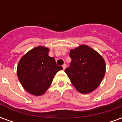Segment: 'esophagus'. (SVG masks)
<instances>
[{
  "label": "esophagus",
  "instance_id": "1",
  "mask_svg": "<svg viewBox=\"0 0 122 122\" xmlns=\"http://www.w3.org/2000/svg\"><path fill=\"white\" fill-rule=\"evenodd\" d=\"M63 70H65V69H66V64H63Z\"/></svg>",
  "mask_w": 122,
  "mask_h": 122
}]
</instances>
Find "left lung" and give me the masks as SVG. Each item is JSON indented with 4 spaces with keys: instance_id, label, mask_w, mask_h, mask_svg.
<instances>
[{
    "instance_id": "1",
    "label": "left lung",
    "mask_w": 122,
    "mask_h": 122,
    "mask_svg": "<svg viewBox=\"0 0 122 122\" xmlns=\"http://www.w3.org/2000/svg\"><path fill=\"white\" fill-rule=\"evenodd\" d=\"M71 63L65 72L80 93L87 94L95 90L105 74V61L99 53L86 45L71 50Z\"/></svg>"
}]
</instances>
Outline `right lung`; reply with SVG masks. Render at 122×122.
<instances>
[{"mask_svg":"<svg viewBox=\"0 0 122 122\" xmlns=\"http://www.w3.org/2000/svg\"><path fill=\"white\" fill-rule=\"evenodd\" d=\"M50 50L38 46L23 56L17 65L20 82L28 93L42 95L50 86L56 73L63 67L56 65L55 59L48 56Z\"/></svg>","mask_w":122,"mask_h":122,"instance_id":"1","label":"right lung"}]
</instances>
